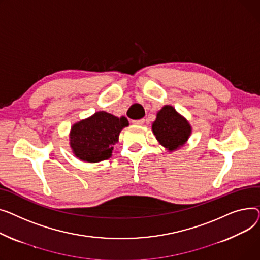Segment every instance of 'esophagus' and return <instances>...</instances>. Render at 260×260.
Masks as SVG:
<instances>
[{"instance_id":"obj_1","label":"esophagus","mask_w":260,"mask_h":260,"mask_svg":"<svg viewBox=\"0 0 260 260\" xmlns=\"http://www.w3.org/2000/svg\"><path fill=\"white\" fill-rule=\"evenodd\" d=\"M132 123L134 125H143L145 123V119L144 118H141V119H134L132 120Z\"/></svg>"}]
</instances>
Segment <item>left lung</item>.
Here are the masks:
<instances>
[{"label":"left lung","instance_id":"left-lung-1","mask_svg":"<svg viewBox=\"0 0 260 260\" xmlns=\"http://www.w3.org/2000/svg\"><path fill=\"white\" fill-rule=\"evenodd\" d=\"M152 131L159 144L171 152L185 145L191 135L192 128L188 120L172 106L166 105L157 112Z\"/></svg>","mask_w":260,"mask_h":260}]
</instances>
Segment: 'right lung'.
<instances>
[{
  "label": "right lung",
  "mask_w": 260,
  "mask_h": 260,
  "mask_svg": "<svg viewBox=\"0 0 260 260\" xmlns=\"http://www.w3.org/2000/svg\"><path fill=\"white\" fill-rule=\"evenodd\" d=\"M129 126L125 116L116 117L105 111L80 120L71 127L70 147L83 161L99 162L111 157L113 145L123 128Z\"/></svg>",
  "instance_id": "1"
}]
</instances>
